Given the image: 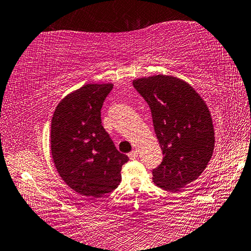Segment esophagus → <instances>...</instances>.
I'll use <instances>...</instances> for the list:
<instances>
[{
  "mask_svg": "<svg viewBox=\"0 0 251 251\" xmlns=\"http://www.w3.org/2000/svg\"><path fill=\"white\" fill-rule=\"evenodd\" d=\"M137 157H138V151H137V150H132V151L129 153L130 159H136Z\"/></svg>",
  "mask_w": 251,
  "mask_h": 251,
  "instance_id": "1",
  "label": "esophagus"
}]
</instances>
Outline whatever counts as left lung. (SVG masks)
Here are the masks:
<instances>
[{"label":"left lung","mask_w":251,"mask_h":251,"mask_svg":"<svg viewBox=\"0 0 251 251\" xmlns=\"http://www.w3.org/2000/svg\"><path fill=\"white\" fill-rule=\"evenodd\" d=\"M151 110L163 161L152 169L158 186L177 191L202 174L214 149V129L205 102L194 88L173 76L133 80Z\"/></svg>","instance_id":"1"}]
</instances>
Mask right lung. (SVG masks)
<instances>
[{
    "mask_svg": "<svg viewBox=\"0 0 251 251\" xmlns=\"http://www.w3.org/2000/svg\"><path fill=\"white\" fill-rule=\"evenodd\" d=\"M112 88V84H87L61 100L53 112V163L64 182L84 196L101 198L115 190L129 160L102 126L101 109Z\"/></svg>",
    "mask_w": 251,
    "mask_h": 251,
    "instance_id": "add662e5",
    "label": "right lung"
}]
</instances>
